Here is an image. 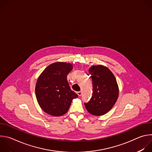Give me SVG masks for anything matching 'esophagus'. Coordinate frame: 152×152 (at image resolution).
I'll return each instance as SVG.
<instances>
[{"mask_svg": "<svg viewBox=\"0 0 152 152\" xmlns=\"http://www.w3.org/2000/svg\"><path fill=\"white\" fill-rule=\"evenodd\" d=\"M77 95H78L79 96H81V95H82V92H81V91H78V92L77 93Z\"/></svg>", "mask_w": 152, "mask_h": 152, "instance_id": "esophagus-1", "label": "esophagus"}]
</instances>
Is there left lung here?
<instances>
[{"label": "left lung", "instance_id": "1", "mask_svg": "<svg viewBox=\"0 0 152 152\" xmlns=\"http://www.w3.org/2000/svg\"><path fill=\"white\" fill-rule=\"evenodd\" d=\"M89 72L93 81V96L84 104L90 114L102 115L111 110L115 103L118 96V86L114 75L107 67L93 66Z\"/></svg>", "mask_w": 152, "mask_h": 152}]
</instances>
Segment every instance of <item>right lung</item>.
Instances as JSON below:
<instances>
[{
    "label": "right lung",
    "instance_id": "add662e5",
    "mask_svg": "<svg viewBox=\"0 0 152 152\" xmlns=\"http://www.w3.org/2000/svg\"><path fill=\"white\" fill-rule=\"evenodd\" d=\"M73 69L70 63L50 64L38 77L35 94L41 109L48 114L60 116L66 114L72 100L78 95L72 91L67 76Z\"/></svg>",
    "mask_w": 152,
    "mask_h": 152
}]
</instances>
